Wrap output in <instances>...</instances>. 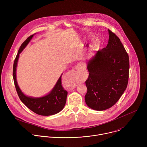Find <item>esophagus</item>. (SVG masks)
<instances>
[{
	"mask_svg": "<svg viewBox=\"0 0 147 147\" xmlns=\"http://www.w3.org/2000/svg\"><path fill=\"white\" fill-rule=\"evenodd\" d=\"M82 65L81 64H78L77 65V66H76L75 67V68L71 71L70 74L72 76V77L74 78V81L71 84L70 86V89H73L74 88H76V84H77V75L79 73V72L80 71V70L82 69Z\"/></svg>",
	"mask_w": 147,
	"mask_h": 147,
	"instance_id": "obj_1",
	"label": "esophagus"
}]
</instances>
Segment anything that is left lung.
Wrapping results in <instances>:
<instances>
[{
	"instance_id": "8db88e82",
	"label": "left lung",
	"mask_w": 147,
	"mask_h": 147,
	"mask_svg": "<svg viewBox=\"0 0 147 147\" xmlns=\"http://www.w3.org/2000/svg\"><path fill=\"white\" fill-rule=\"evenodd\" d=\"M108 44L88 61L86 103L90 108L104 111L118 101L127 86L129 57L119 37L110 30Z\"/></svg>"
}]
</instances>
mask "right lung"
<instances>
[{"label":"right lung","mask_w":147,"mask_h":147,"mask_svg":"<svg viewBox=\"0 0 147 147\" xmlns=\"http://www.w3.org/2000/svg\"><path fill=\"white\" fill-rule=\"evenodd\" d=\"M34 34L28 37L21 45L14 61L13 77L17 94L25 105L39 115L50 116L61 111L66 102L67 92L61 85L62 74L51 92L47 95L40 98H32L25 95L20 89L16 80V67L19 55L29 43Z\"/></svg>","instance_id":"1"}]
</instances>
